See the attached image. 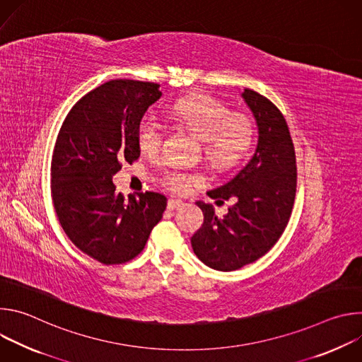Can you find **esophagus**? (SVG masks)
<instances>
[{
    "mask_svg": "<svg viewBox=\"0 0 362 362\" xmlns=\"http://www.w3.org/2000/svg\"><path fill=\"white\" fill-rule=\"evenodd\" d=\"M183 202L182 200H179V199H169L168 200V211H179V209H182L183 208Z\"/></svg>",
    "mask_w": 362,
    "mask_h": 362,
    "instance_id": "obj_1",
    "label": "esophagus"
}]
</instances>
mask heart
Segmentation results:
<instances>
[{
	"mask_svg": "<svg viewBox=\"0 0 362 362\" xmlns=\"http://www.w3.org/2000/svg\"><path fill=\"white\" fill-rule=\"evenodd\" d=\"M173 119L193 132L203 141L204 158L216 166L238 163L252 144L253 127L247 117L235 115L225 103L202 95L177 101L172 109ZM165 127L153 115L144 116L137 127V144L146 154H156L163 141ZM203 182L197 173L166 168L159 183L172 192L186 193Z\"/></svg>",
	"mask_w": 362,
	"mask_h": 362,
	"instance_id": "heart-1",
	"label": "heart"
}]
</instances>
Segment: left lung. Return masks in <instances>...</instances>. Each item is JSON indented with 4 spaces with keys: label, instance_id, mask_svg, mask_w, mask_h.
Listing matches in <instances>:
<instances>
[{
    "label": "left lung",
    "instance_id": "1",
    "mask_svg": "<svg viewBox=\"0 0 362 362\" xmlns=\"http://www.w3.org/2000/svg\"><path fill=\"white\" fill-rule=\"evenodd\" d=\"M242 97L256 120V150L230 182L208 192L216 204L235 200L223 219L216 216L212 204L196 202L204 219L190 239L199 259L223 272L257 261L278 242L296 192L295 148L284 115L253 90L245 88Z\"/></svg>",
    "mask_w": 362,
    "mask_h": 362
}]
</instances>
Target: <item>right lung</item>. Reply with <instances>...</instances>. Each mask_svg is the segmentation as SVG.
Returning a JSON list of instances; mask_svg holds the SVG:
<instances>
[{"instance_id": "add662e5", "label": "right lung", "mask_w": 362, "mask_h": 362, "mask_svg": "<svg viewBox=\"0 0 362 362\" xmlns=\"http://www.w3.org/2000/svg\"><path fill=\"white\" fill-rule=\"evenodd\" d=\"M159 84L112 80L81 97L59 132L51 194L69 239L103 265L132 261L166 209L156 192H116L113 176L140 156L137 127L162 91Z\"/></svg>"}]
</instances>
